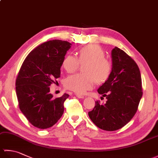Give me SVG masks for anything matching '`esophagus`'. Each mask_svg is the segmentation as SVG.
Returning a JSON list of instances; mask_svg holds the SVG:
<instances>
[{"label":"esophagus","instance_id":"34e87169","mask_svg":"<svg viewBox=\"0 0 158 158\" xmlns=\"http://www.w3.org/2000/svg\"><path fill=\"white\" fill-rule=\"evenodd\" d=\"M76 96L77 97V98H84V96H83L81 94H76Z\"/></svg>","mask_w":158,"mask_h":158}]
</instances>
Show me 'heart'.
<instances>
[{"instance_id": "obj_1", "label": "heart", "mask_w": 158, "mask_h": 158, "mask_svg": "<svg viewBox=\"0 0 158 158\" xmlns=\"http://www.w3.org/2000/svg\"><path fill=\"white\" fill-rule=\"evenodd\" d=\"M79 60L73 55H66L62 61V67L69 73L76 71L80 64L83 66L82 74H75L67 77L64 84L66 88L79 94L93 88L95 83H103L109 78L112 65L105 58L104 50L97 45H88L79 49Z\"/></svg>"}]
</instances>
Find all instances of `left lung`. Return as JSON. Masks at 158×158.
<instances>
[{"label": "left lung", "mask_w": 158, "mask_h": 158, "mask_svg": "<svg viewBox=\"0 0 158 158\" xmlns=\"http://www.w3.org/2000/svg\"><path fill=\"white\" fill-rule=\"evenodd\" d=\"M112 70L109 78L98 89L107 99L105 105L96 101L88 113L99 128L115 131L122 128L135 116L142 98V81L136 63L123 50L115 47L111 51Z\"/></svg>", "instance_id": "obj_1"}]
</instances>
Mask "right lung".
Segmentation results:
<instances>
[{"mask_svg":"<svg viewBox=\"0 0 158 158\" xmlns=\"http://www.w3.org/2000/svg\"><path fill=\"white\" fill-rule=\"evenodd\" d=\"M71 43L52 40L29 53L20 68L15 82L19 109L35 127L53 126L64 113V102L69 95L53 98L49 87L60 77V68Z\"/></svg>","mask_w":158,"mask_h":158,"instance_id":"1","label":"right lung"}]
</instances>
